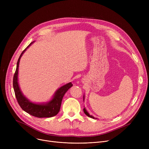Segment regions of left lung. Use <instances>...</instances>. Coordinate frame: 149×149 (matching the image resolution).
<instances>
[{
    "mask_svg": "<svg viewBox=\"0 0 149 149\" xmlns=\"http://www.w3.org/2000/svg\"><path fill=\"white\" fill-rule=\"evenodd\" d=\"M83 100H84V98H83ZM83 111H84V113H85L86 115L87 116H88L89 117H91V118H95L94 117L92 116V115H91L90 114H89V113L86 111V109H85V108H84V109H83Z\"/></svg>",
    "mask_w": 149,
    "mask_h": 149,
    "instance_id": "left-lung-1",
    "label": "left lung"
}]
</instances>
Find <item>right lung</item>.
<instances>
[{"label": "right lung", "instance_id": "1", "mask_svg": "<svg viewBox=\"0 0 149 149\" xmlns=\"http://www.w3.org/2000/svg\"><path fill=\"white\" fill-rule=\"evenodd\" d=\"M33 42H31L23 51L18 59L16 69H15V72L13 77V88L17 102L23 111L31 115L37 117V118H49V117L56 115L58 113L60 109L63 97L68 90L72 86L73 84L71 83H69L59 88L55 93L52 100L46 104H38L31 103L28 99H26V98L23 95L22 92L20 90L17 82L19 61L23 52Z\"/></svg>", "mask_w": 149, "mask_h": 149}]
</instances>
